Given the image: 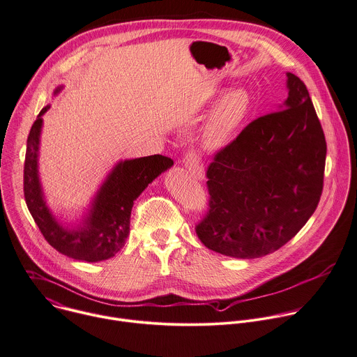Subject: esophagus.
<instances>
[{
	"label": "esophagus",
	"instance_id": "1",
	"mask_svg": "<svg viewBox=\"0 0 357 357\" xmlns=\"http://www.w3.org/2000/svg\"><path fill=\"white\" fill-rule=\"evenodd\" d=\"M183 165L189 169V172L197 178L202 179L204 176V167L199 158V155L195 151H189L183 158Z\"/></svg>",
	"mask_w": 357,
	"mask_h": 357
}]
</instances>
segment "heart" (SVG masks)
<instances>
[{
    "mask_svg": "<svg viewBox=\"0 0 357 357\" xmlns=\"http://www.w3.org/2000/svg\"><path fill=\"white\" fill-rule=\"evenodd\" d=\"M250 109L251 96L245 89L235 88L225 92L204 125L203 144L208 149L225 146L245 122Z\"/></svg>",
    "mask_w": 357,
    "mask_h": 357,
    "instance_id": "1",
    "label": "heart"
}]
</instances>
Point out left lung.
<instances>
[{
	"mask_svg": "<svg viewBox=\"0 0 357 357\" xmlns=\"http://www.w3.org/2000/svg\"><path fill=\"white\" fill-rule=\"evenodd\" d=\"M286 77L280 109L255 119L207 168L210 210L196 234L221 255L254 259L278 251L318 206L325 136L307 86Z\"/></svg>",
	"mask_w": 357,
	"mask_h": 357,
	"instance_id": "1",
	"label": "left lung"
}]
</instances>
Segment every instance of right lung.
<instances>
[{
	"label": "right lung",
	"mask_w": 357,
	"mask_h": 357,
	"mask_svg": "<svg viewBox=\"0 0 357 357\" xmlns=\"http://www.w3.org/2000/svg\"><path fill=\"white\" fill-rule=\"evenodd\" d=\"M63 86L54 89L57 95ZM45 106L28 136L24 168L26 206L45 240L60 254L85 262H100L121 251L130 232L135 200L174 161L164 155H149L119 161L107 174L84 215L74 224L63 225L50 211L39 178V146Z\"/></svg>",
	"instance_id": "right-lung-1"
}]
</instances>
